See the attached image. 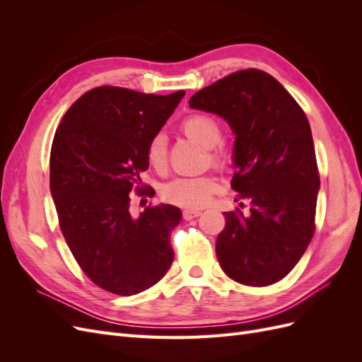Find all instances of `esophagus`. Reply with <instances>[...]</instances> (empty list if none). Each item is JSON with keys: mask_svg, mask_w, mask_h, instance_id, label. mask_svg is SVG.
Returning <instances> with one entry per match:
<instances>
[{"mask_svg": "<svg viewBox=\"0 0 362 362\" xmlns=\"http://www.w3.org/2000/svg\"><path fill=\"white\" fill-rule=\"evenodd\" d=\"M182 216L185 221H190V218L201 216V210H196V208H185V210L182 211Z\"/></svg>", "mask_w": 362, "mask_h": 362, "instance_id": "34e87169", "label": "esophagus"}]
</instances>
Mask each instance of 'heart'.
<instances>
[{"mask_svg": "<svg viewBox=\"0 0 362 362\" xmlns=\"http://www.w3.org/2000/svg\"><path fill=\"white\" fill-rule=\"evenodd\" d=\"M182 133L198 141L204 148L210 149V160L213 164L225 163V154L216 145L222 139V125L208 113H193L182 119L180 125ZM146 161L157 173H164L168 169V141L163 133L152 136L146 145ZM218 190V181L213 175H194V177H178L166 182L161 187L164 201L185 208H198L210 201Z\"/></svg>", "mask_w": 362, "mask_h": 362, "instance_id": "heart-1", "label": "heart"}]
</instances>
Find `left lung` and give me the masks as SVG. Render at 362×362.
Here are the masks:
<instances>
[{
    "mask_svg": "<svg viewBox=\"0 0 362 362\" xmlns=\"http://www.w3.org/2000/svg\"><path fill=\"white\" fill-rule=\"evenodd\" d=\"M189 104L233 128L231 187L249 202L246 214L223 213L216 242L221 267L245 286H272L298 264L315 231L320 175L308 119L278 80L254 68L223 76Z\"/></svg>",
    "mask_w": 362,
    "mask_h": 362,
    "instance_id": "8db88e82",
    "label": "left lung"
}]
</instances>
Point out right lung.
Instances as JSON below:
<instances>
[{
  "label": "right lung",
  "instance_id": "right-lung-1",
  "mask_svg": "<svg viewBox=\"0 0 362 362\" xmlns=\"http://www.w3.org/2000/svg\"><path fill=\"white\" fill-rule=\"evenodd\" d=\"M184 95L95 87L69 107L54 136L49 189L62 234L86 276L103 290L145 291L172 264L170 234L181 210L149 205L133 217L129 194H154L140 180L149 166L146 145Z\"/></svg>",
  "mask_w": 362,
  "mask_h": 362
}]
</instances>
